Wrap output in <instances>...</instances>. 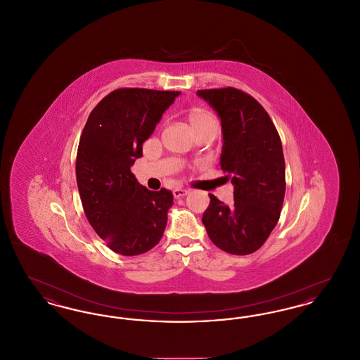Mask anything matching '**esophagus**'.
Listing matches in <instances>:
<instances>
[{"label": "esophagus", "instance_id": "esophagus-1", "mask_svg": "<svg viewBox=\"0 0 360 360\" xmlns=\"http://www.w3.org/2000/svg\"><path fill=\"white\" fill-rule=\"evenodd\" d=\"M188 193H190V190H188V188H175V190L172 191V194H174V198H181V197H185V195H188Z\"/></svg>", "mask_w": 360, "mask_h": 360}]
</instances>
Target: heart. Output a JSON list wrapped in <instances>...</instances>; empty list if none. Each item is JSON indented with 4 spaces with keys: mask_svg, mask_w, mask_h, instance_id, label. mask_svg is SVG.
Listing matches in <instances>:
<instances>
[{
    "mask_svg": "<svg viewBox=\"0 0 360 360\" xmlns=\"http://www.w3.org/2000/svg\"><path fill=\"white\" fill-rule=\"evenodd\" d=\"M188 125L191 131L202 129L206 127H217V120L213 115L204 112V110H194L188 115Z\"/></svg>",
    "mask_w": 360,
    "mask_h": 360,
    "instance_id": "b5f03b06",
    "label": "heart"
}]
</instances>
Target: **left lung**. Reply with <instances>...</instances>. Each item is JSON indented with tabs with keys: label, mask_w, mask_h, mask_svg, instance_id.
<instances>
[{
	"label": "left lung",
	"mask_w": 360,
	"mask_h": 360,
	"mask_svg": "<svg viewBox=\"0 0 360 360\" xmlns=\"http://www.w3.org/2000/svg\"><path fill=\"white\" fill-rule=\"evenodd\" d=\"M221 120L220 166L233 185L226 205L209 194L202 223L225 252L248 255L259 250L279 220L285 198V159L281 137L264 108L233 89L198 90Z\"/></svg>",
	"instance_id": "obj_1"
}]
</instances>
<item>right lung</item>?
Here are the masks:
<instances>
[{"mask_svg": "<svg viewBox=\"0 0 360 360\" xmlns=\"http://www.w3.org/2000/svg\"><path fill=\"white\" fill-rule=\"evenodd\" d=\"M179 91L117 89L91 110L77 153V185L86 217L108 247L124 257L162 239L172 193L151 191L131 172L143 143Z\"/></svg>", "mask_w": 360, "mask_h": 360, "instance_id": "obj_1", "label": "right lung"}]
</instances>
